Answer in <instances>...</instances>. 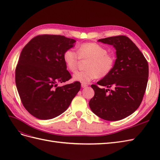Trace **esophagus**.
I'll return each instance as SVG.
<instances>
[{
  "label": "esophagus",
  "instance_id": "34e87169",
  "mask_svg": "<svg viewBox=\"0 0 160 160\" xmlns=\"http://www.w3.org/2000/svg\"><path fill=\"white\" fill-rule=\"evenodd\" d=\"M87 86H88V85H86V84H85V83H82V84H81V88H86Z\"/></svg>",
  "mask_w": 160,
  "mask_h": 160
}]
</instances>
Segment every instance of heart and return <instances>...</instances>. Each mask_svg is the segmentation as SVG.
I'll use <instances>...</instances> for the list:
<instances>
[{"mask_svg":"<svg viewBox=\"0 0 160 160\" xmlns=\"http://www.w3.org/2000/svg\"><path fill=\"white\" fill-rule=\"evenodd\" d=\"M66 68L75 72L80 59H88L85 71H77L72 76L74 81L82 83H88L92 80L109 75L115 65V57L108 52L105 47L95 42H84L77 47L76 52L68 49L62 55Z\"/></svg>","mask_w":160,"mask_h":160,"instance_id":"heart-1","label":"heart"}]
</instances>
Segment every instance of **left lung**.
Instances as JSON below:
<instances>
[{
    "mask_svg": "<svg viewBox=\"0 0 160 160\" xmlns=\"http://www.w3.org/2000/svg\"><path fill=\"white\" fill-rule=\"evenodd\" d=\"M98 41L113 45L117 59L111 73L98 82L108 89L91 85L95 95L89 101V107L101 119L121 120L132 114L142 103L148 81V62L126 36L111 37ZM110 87L112 89L109 90Z\"/></svg>",
    "mask_w": 160,
    "mask_h": 160,
    "instance_id": "obj_1",
    "label": "left lung"
}]
</instances>
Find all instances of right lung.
<instances>
[{
    "instance_id": "1",
    "label": "right lung",
    "mask_w": 160,
    "mask_h": 160,
    "mask_svg": "<svg viewBox=\"0 0 160 160\" xmlns=\"http://www.w3.org/2000/svg\"><path fill=\"white\" fill-rule=\"evenodd\" d=\"M74 39L62 35H38L23 48L15 69L21 102L34 117L50 119L62 113L81 89L79 81L57 87L71 79L62 59Z\"/></svg>"
}]
</instances>
